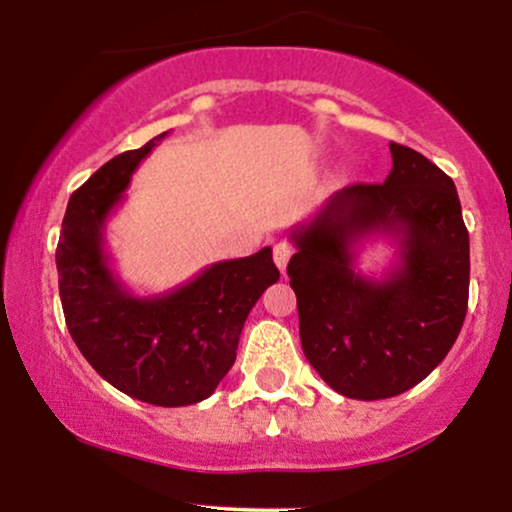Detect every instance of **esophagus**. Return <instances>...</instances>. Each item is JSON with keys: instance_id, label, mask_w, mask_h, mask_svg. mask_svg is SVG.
<instances>
[{"instance_id": "esophagus-1", "label": "esophagus", "mask_w": 512, "mask_h": 512, "mask_svg": "<svg viewBox=\"0 0 512 512\" xmlns=\"http://www.w3.org/2000/svg\"><path fill=\"white\" fill-rule=\"evenodd\" d=\"M291 255H293V248L286 243V240H279V243L274 245V262L276 267H279V272H284L286 264L291 260Z\"/></svg>"}]
</instances>
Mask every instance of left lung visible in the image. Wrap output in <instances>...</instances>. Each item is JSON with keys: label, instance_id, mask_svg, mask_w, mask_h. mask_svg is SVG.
Wrapping results in <instances>:
<instances>
[{"label": "left lung", "instance_id": "left-lung-1", "mask_svg": "<svg viewBox=\"0 0 512 512\" xmlns=\"http://www.w3.org/2000/svg\"><path fill=\"white\" fill-rule=\"evenodd\" d=\"M383 185H349L291 231L286 272L303 354L332 390L385 399L419 385L448 356L469 298V233L455 182L419 151L390 144ZM383 235L398 260L375 280L355 248Z\"/></svg>", "mask_w": 512, "mask_h": 512}]
</instances>
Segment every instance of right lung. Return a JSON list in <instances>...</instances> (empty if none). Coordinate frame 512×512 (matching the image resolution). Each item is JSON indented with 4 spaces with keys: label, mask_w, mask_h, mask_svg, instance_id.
Instances as JSON below:
<instances>
[{
    "label": "right lung",
    "mask_w": 512,
    "mask_h": 512,
    "mask_svg": "<svg viewBox=\"0 0 512 512\" xmlns=\"http://www.w3.org/2000/svg\"><path fill=\"white\" fill-rule=\"evenodd\" d=\"M168 132L110 158L69 197L57 243L64 320L93 370L125 395L156 407L207 399L236 361L252 305L279 269L272 248L204 267L158 296H134L110 267L105 223L139 163Z\"/></svg>",
    "instance_id": "add662e5"
}]
</instances>
